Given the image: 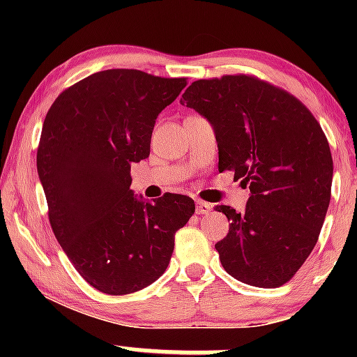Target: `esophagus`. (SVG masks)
Returning a JSON list of instances; mask_svg holds the SVG:
<instances>
[{"instance_id":"34e87169","label":"esophagus","mask_w":357,"mask_h":357,"mask_svg":"<svg viewBox=\"0 0 357 357\" xmlns=\"http://www.w3.org/2000/svg\"><path fill=\"white\" fill-rule=\"evenodd\" d=\"M210 211H211L210 203H204V202H202V199H198V202H196V213H198V215H206V213H210Z\"/></svg>"}]
</instances>
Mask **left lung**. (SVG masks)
<instances>
[{
  "label": "left lung",
  "instance_id": "8db88e82",
  "mask_svg": "<svg viewBox=\"0 0 357 357\" xmlns=\"http://www.w3.org/2000/svg\"><path fill=\"white\" fill-rule=\"evenodd\" d=\"M183 105L210 121L218 169L250 188L243 213L215 245L223 268L243 284L284 285L310 255L331 202L333 155L321 126L301 100L257 77L192 82Z\"/></svg>",
  "mask_w": 357,
  "mask_h": 357
}]
</instances>
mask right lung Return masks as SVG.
<instances>
[{"instance_id": "obj_1", "label": "right lung", "mask_w": 357, "mask_h": 357, "mask_svg": "<svg viewBox=\"0 0 357 357\" xmlns=\"http://www.w3.org/2000/svg\"><path fill=\"white\" fill-rule=\"evenodd\" d=\"M184 87L129 68L97 72L63 90L43 121L36 167L52 230L84 280L109 296L158 280L195 213L184 195L149 203L130 190V166L149 158L155 119Z\"/></svg>"}]
</instances>
